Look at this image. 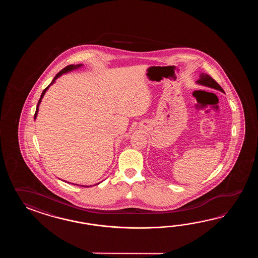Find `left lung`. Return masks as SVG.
<instances>
[{
  "mask_svg": "<svg viewBox=\"0 0 258 258\" xmlns=\"http://www.w3.org/2000/svg\"><path fill=\"white\" fill-rule=\"evenodd\" d=\"M197 84L201 85V86H205V87H208V88H213V89L219 90V91H221V92H224V90L222 89V88L219 86L218 83L215 81L212 77L209 76V75H207V74H204V73L200 75V77H199V79L197 81Z\"/></svg>",
  "mask_w": 258,
  "mask_h": 258,
  "instance_id": "left-lung-1",
  "label": "left lung"
}]
</instances>
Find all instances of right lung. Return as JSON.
<instances>
[{
    "label": "right lung",
    "instance_id": "obj_1",
    "mask_svg": "<svg viewBox=\"0 0 258 258\" xmlns=\"http://www.w3.org/2000/svg\"><path fill=\"white\" fill-rule=\"evenodd\" d=\"M83 64L81 63H79V64H71V66H66V68H63L61 71L59 72L56 76H55L54 78H53V80L51 81V83L49 84V86L47 87V88L44 89L43 91H42V93H41V96H40V98L39 99V102H38V105H37V109H36V112H35V115H34V120H36V118H37V115H38V112H39V104H40V102H41V100H42V98L44 97V95L46 93V91L49 89V87L52 85V84H54L55 81H56V79L57 78H59V77L61 76V75H63V74H66V73H69V72L74 71V70H77L78 68H80V67H82ZM68 182V181H67ZM70 183V182H69ZM100 182L99 183H96L95 185H98L99 184ZM71 184H75V183H71ZM75 185H78V184H75ZM83 187H89V186H85V185H81ZM91 186V185H90Z\"/></svg>",
    "mask_w": 258,
    "mask_h": 258
}]
</instances>
